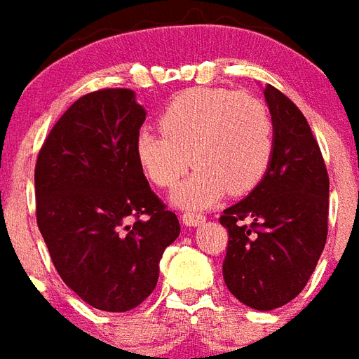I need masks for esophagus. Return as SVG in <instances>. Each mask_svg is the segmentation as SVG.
Returning <instances> with one entry per match:
<instances>
[{
  "label": "esophagus",
  "instance_id": "1",
  "mask_svg": "<svg viewBox=\"0 0 359 359\" xmlns=\"http://www.w3.org/2000/svg\"><path fill=\"white\" fill-rule=\"evenodd\" d=\"M180 220H182V224L184 226H201L203 222H205V215L201 213H182V217H180Z\"/></svg>",
  "mask_w": 359,
  "mask_h": 359
}]
</instances>
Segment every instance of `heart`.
Masks as SVG:
<instances>
[{
    "instance_id": "heart-1",
    "label": "heart",
    "mask_w": 359,
    "mask_h": 359,
    "mask_svg": "<svg viewBox=\"0 0 359 359\" xmlns=\"http://www.w3.org/2000/svg\"><path fill=\"white\" fill-rule=\"evenodd\" d=\"M161 133L140 129L135 158L146 179L171 188L194 163L198 169L171 196L180 209L200 211L228 194L251 192L274 154V126L257 97L228 89H188L159 116Z\"/></svg>"
}]
</instances>
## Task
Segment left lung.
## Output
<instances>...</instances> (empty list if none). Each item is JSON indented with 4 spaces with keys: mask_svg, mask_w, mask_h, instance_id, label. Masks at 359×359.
<instances>
[{
    "mask_svg": "<svg viewBox=\"0 0 359 359\" xmlns=\"http://www.w3.org/2000/svg\"><path fill=\"white\" fill-rule=\"evenodd\" d=\"M274 154L264 179L222 211L228 228L222 276L228 291L255 310L293 301L316 270L327 240L329 177L306 118L272 85L264 89Z\"/></svg>",
    "mask_w": 359,
    "mask_h": 359,
    "instance_id": "left-lung-1",
    "label": "left lung"
}]
</instances>
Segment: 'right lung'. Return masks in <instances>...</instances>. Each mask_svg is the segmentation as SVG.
<instances>
[{
	"label": "right lung",
	"mask_w": 359,
	"mask_h": 359,
	"mask_svg": "<svg viewBox=\"0 0 359 359\" xmlns=\"http://www.w3.org/2000/svg\"><path fill=\"white\" fill-rule=\"evenodd\" d=\"M144 119L131 89L89 93L58 119L36 163V215L53 264L104 312L133 310L152 293L180 233L135 158Z\"/></svg>",
	"instance_id": "add662e5"
}]
</instances>
